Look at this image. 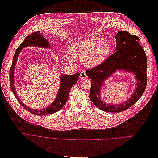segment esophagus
<instances>
[{
    "mask_svg": "<svg viewBox=\"0 0 158 158\" xmlns=\"http://www.w3.org/2000/svg\"><path fill=\"white\" fill-rule=\"evenodd\" d=\"M80 78L81 79H85V78H87V75L86 74L85 72H81L80 74Z\"/></svg>",
    "mask_w": 158,
    "mask_h": 158,
    "instance_id": "obj_1",
    "label": "esophagus"
}]
</instances>
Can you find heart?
Segmentation results:
<instances>
[{"instance_id": "1", "label": "heart", "mask_w": 158, "mask_h": 158, "mask_svg": "<svg viewBox=\"0 0 158 158\" xmlns=\"http://www.w3.org/2000/svg\"><path fill=\"white\" fill-rule=\"evenodd\" d=\"M111 51L110 44L98 37H92L73 43L70 47V52L66 53L70 61L75 58L83 60L88 67H97L106 60Z\"/></svg>"}]
</instances>
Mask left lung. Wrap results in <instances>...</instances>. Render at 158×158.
Segmentation results:
<instances>
[{
    "label": "left lung",
    "instance_id": "1",
    "mask_svg": "<svg viewBox=\"0 0 158 158\" xmlns=\"http://www.w3.org/2000/svg\"><path fill=\"white\" fill-rule=\"evenodd\" d=\"M114 38L115 52L101 65L86 71V75L91 79V101L100 110L110 113L121 112L132 106L143 95L147 84V57L138 42L139 39L124 30L118 31ZM119 69L133 73L137 80V87L131 98L126 102L108 105L100 98L101 87L105 80Z\"/></svg>",
    "mask_w": 158,
    "mask_h": 158
}]
</instances>
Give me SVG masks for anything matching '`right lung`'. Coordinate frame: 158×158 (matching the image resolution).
<instances>
[{"label": "right lung", "mask_w": 158, "mask_h": 158, "mask_svg": "<svg viewBox=\"0 0 158 158\" xmlns=\"http://www.w3.org/2000/svg\"><path fill=\"white\" fill-rule=\"evenodd\" d=\"M30 46H34V47L37 46L39 47L47 48V47H50V44L47 40V39H45V38L40 33V31H35V32L32 33L26 37L24 41L17 48L13 58L12 64L10 69V74H9L10 85L11 89L13 93L14 94L15 98H17L18 102L20 103V104L22 105V106L27 111L30 112L31 113L36 114V115H44V114H48L56 113L59 110H60L65 105L69 95L70 89L75 83H77L78 77L80 76V73L77 72L75 74L72 75H62L60 77L61 85L59 88L56 97L55 98V100H54V102L47 108L42 110H37L35 109H31L30 108L27 107L26 105L23 104V103L20 100L19 98L17 95V92L15 91V86H14V69L17 62V60L20 51L22 50L23 47H30Z\"/></svg>", "instance_id": "1"}]
</instances>
